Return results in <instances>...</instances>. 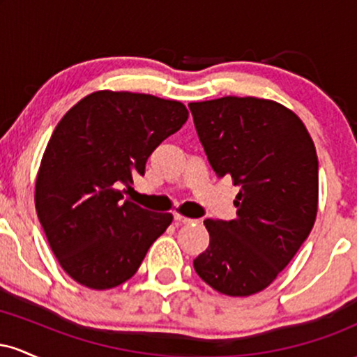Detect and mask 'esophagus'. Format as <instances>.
Returning <instances> with one entry per match:
<instances>
[{
  "label": "esophagus",
  "instance_id": "esophagus-1",
  "mask_svg": "<svg viewBox=\"0 0 357 357\" xmlns=\"http://www.w3.org/2000/svg\"><path fill=\"white\" fill-rule=\"evenodd\" d=\"M174 221L178 225H191V223H196L198 220H192V218H186V216L179 215V213H174Z\"/></svg>",
  "mask_w": 357,
  "mask_h": 357
}]
</instances>
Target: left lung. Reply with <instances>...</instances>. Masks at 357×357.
<instances>
[{
  "label": "left lung",
  "instance_id": "left-lung-1",
  "mask_svg": "<svg viewBox=\"0 0 357 357\" xmlns=\"http://www.w3.org/2000/svg\"><path fill=\"white\" fill-rule=\"evenodd\" d=\"M196 132L218 178L230 176L236 218L204 220L210 245L192 261L220 294L247 297L275 280L314 227L319 161L304 122L257 97L191 102Z\"/></svg>",
  "mask_w": 357,
  "mask_h": 357
}]
</instances>
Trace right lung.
<instances>
[{"label":"right lung","mask_w":357,"mask_h":357,"mask_svg":"<svg viewBox=\"0 0 357 357\" xmlns=\"http://www.w3.org/2000/svg\"><path fill=\"white\" fill-rule=\"evenodd\" d=\"M188 109L149 93L99 90L53 130L36 174L35 206L52 252L73 280L124 284L173 221L124 199L153 151L178 132Z\"/></svg>","instance_id":"obj_1"}]
</instances>
